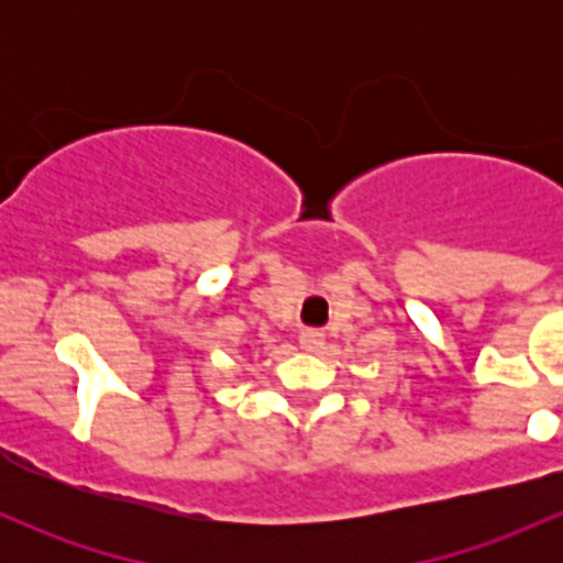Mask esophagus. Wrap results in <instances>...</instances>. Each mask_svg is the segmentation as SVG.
Returning <instances> with one entry per match:
<instances>
[{"mask_svg": "<svg viewBox=\"0 0 563 563\" xmlns=\"http://www.w3.org/2000/svg\"><path fill=\"white\" fill-rule=\"evenodd\" d=\"M323 345V334L321 332H316V329H305L302 334H299V349L302 351H310V354H313V351H318Z\"/></svg>", "mask_w": 563, "mask_h": 563, "instance_id": "obj_1", "label": "esophagus"}]
</instances>
